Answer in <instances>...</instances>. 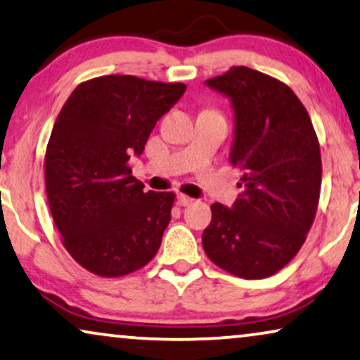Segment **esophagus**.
<instances>
[{
	"label": "esophagus",
	"instance_id": "34e87169",
	"mask_svg": "<svg viewBox=\"0 0 360 360\" xmlns=\"http://www.w3.org/2000/svg\"><path fill=\"white\" fill-rule=\"evenodd\" d=\"M176 201H179V205H181V206H188V205L195 203L193 198H190V196H186L184 193H180L179 196H176Z\"/></svg>",
	"mask_w": 360,
	"mask_h": 360
}]
</instances>
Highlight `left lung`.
I'll list each match as a JSON object with an SVG mask.
<instances>
[{
  "label": "left lung",
  "instance_id": "1",
  "mask_svg": "<svg viewBox=\"0 0 360 360\" xmlns=\"http://www.w3.org/2000/svg\"><path fill=\"white\" fill-rule=\"evenodd\" d=\"M206 85L233 101L229 159L244 191L231 210L211 205L203 249L236 277H270L298 254L316 216L323 174L318 136L307 108L277 78L240 65Z\"/></svg>",
  "mask_w": 360,
  "mask_h": 360
}]
</instances>
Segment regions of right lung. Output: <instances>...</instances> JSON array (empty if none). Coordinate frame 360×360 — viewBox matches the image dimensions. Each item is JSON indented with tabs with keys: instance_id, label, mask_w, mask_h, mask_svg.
<instances>
[{
	"instance_id": "add662e5",
	"label": "right lung",
	"mask_w": 360,
	"mask_h": 360,
	"mask_svg": "<svg viewBox=\"0 0 360 360\" xmlns=\"http://www.w3.org/2000/svg\"><path fill=\"white\" fill-rule=\"evenodd\" d=\"M185 90L134 75L96 77L58 112L44 162L49 208L63 248L98 277L136 272L160 248L175 193H146L129 159Z\"/></svg>"
}]
</instances>
